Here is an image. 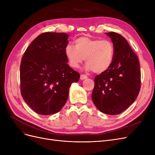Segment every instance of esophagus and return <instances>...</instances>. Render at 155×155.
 <instances>
[{
	"label": "esophagus",
	"mask_w": 155,
	"mask_h": 155,
	"mask_svg": "<svg viewBox=\"0 0 155 155\" xmlns=\"http://www.w3.org/2000/svg\"><path fill=\"white\" fill-rule=\"evenodd\" d=\"M87 78V76H86L85 74H81L80 76V79H81V80H83V79H85Z\"/></svg>",
	"instance_id": "obj_1"
}]
</instances>
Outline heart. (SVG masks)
Returning <instances> with one entry per match:
<instances>
[{"instance_id":"b5f03b06","label":"heart","mask_w":155,"mask_h":155,"mask_svg":"<svg viewBox=\"0 0 155 155\" xmlns=\"http://www.w3.org/2000/svg\"><path fill=\"white\" fill-rule=\"evenodd\" d=\"M74 43L75 46L68 44L64 48V55L71 67L79 68L85 59L87 70L100 74L105 72L113 63L114 47L110 41L81 37Z\"/></svg>"}]
</instances>
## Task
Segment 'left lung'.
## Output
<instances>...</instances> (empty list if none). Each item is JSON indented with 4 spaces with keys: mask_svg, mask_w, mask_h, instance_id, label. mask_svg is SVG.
I'll list each match as a JSON object with an SVG mask.
<instances>
[{
    "mask_svg": "<svg viewBox=\"0 0 155 155\" xmlns=\"http://www.w3.org/2000/svg\"><path fill=\"white\" fill-rule=\"evenodd\" d=\"M105 34L114 47L110 67L94 78L92 99L97 109L110 115L125 111L137 99L141 87V71L137 55L123 36Z\"/></svg>",
    "mask_w": 155,
    "mask_h": 155,
    "instance_id": "8db88e82",
    "label": "left lung"
}]
</instances>
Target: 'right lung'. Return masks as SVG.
<instances>
[{
    "instance_id": "obj_1",
    "label": "right lung",
    "mask_w": 155,
    "mask_h": 155,
    "mask_svg": "<svg viewBox=\"0 0 155 155\" xmlns=\"http://www.w3.org/2000/svg\"><path fill=\"white\" fill-rule=\"evenodd\" d=\"M66 33L45 32L37 36L23 54L20 66L22 97L31 109L41 115L61 110L69 88L80 75L67 64L64 48Z\"/></svg>"
}]
</instances>
